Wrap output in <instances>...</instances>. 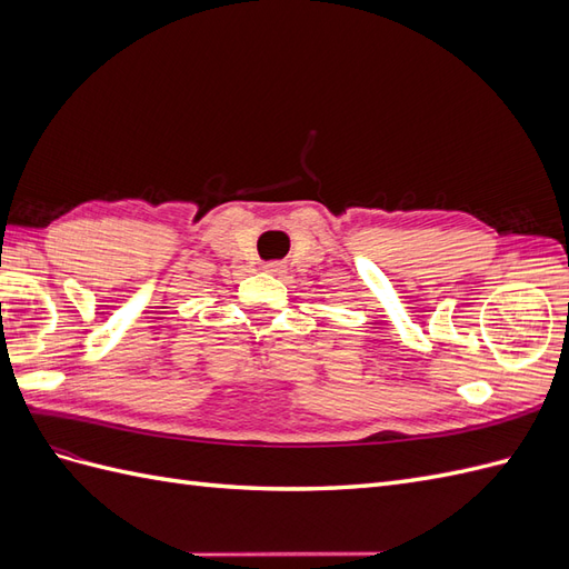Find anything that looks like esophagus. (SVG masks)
<instances>
[{
  "label": "esophagus",
  "instance_id": "esophagus-1",
  "mask_svg": "<svg viewBox=\"0 0 569 569\" xmlns=\"http://www.w3.org/2000/svg\"><path fill=\"white\" fill-rule=\"evenodd\" d=\"M263 270H266V272H272V274H282V272H284V266H282L280 261H270V263L263 266Z\"/></svg>",
  "mask_w": 569,
  "mask_h": 569
}]
</instances>
